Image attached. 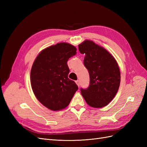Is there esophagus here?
<instances>
[{
    "mask_svg": "<svg viewBox=\"0 0 147 147\" xmlns=\"http://www.w3.org/2000/svg\"><path fill=\"white\" fill-rule=\"evenodd\" d=\"M75 83H77V84L78 85V86H80V81H79V80L75 81Z\"/></svg>",
    "mask_w": 147,
    "mask_h": 147,
    "instance_id": "esophagus-1",
    "label": "esophagus"
}]
</instances>
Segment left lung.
Returning <instances> with one entry per match:
<instances>
[{
  "label": "left lung",
  "instance_id": "left-lung-1",
  "mask_svg": "<svg viewBox=\"0 0 147 147\" xmlns=\"http://www.w3.org/2000/svg\"><path fill=\"white\" fill-rule=\"evenodd\" d=\"M85 55L83 63L88 69L90 84L81 94L92 107L102 108L113 100L119 87L120 71L117 62L110 53L94 42L85 40L78 45Z\"/></svg>",
  "mask_w": 147,
  "mask_h": 147
}]
</instances>
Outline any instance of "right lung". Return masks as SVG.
<instances>
[{"label": "right lung", "mask_w": 147, "mask_h": 147, "mask_svg": "<svg viewBox=\"0 0 147 147\" xmlns=\"http://www.w3.org/2000/svg\"><path fill=\"white\" fill-rule=\"evenodd\" d=\"M77 48L68 43H59L39 53L30 70V83L35 97L53 111L69 105L78 86L68 78L67 61L76 55Z\"/></svg>", "instance_id": "obj_1"}]
</instances>
